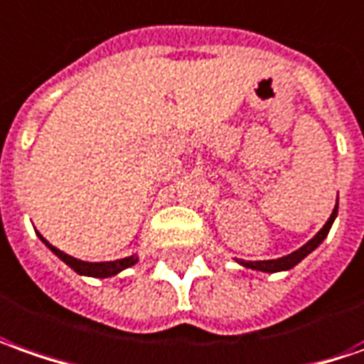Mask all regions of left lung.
Segmentation results:
<instances>
[{"label":"left lung","instance_id":"obj_1","mask_svg":"<svg viewBox=\"0 0 364 364\" xmlns=\"http://www.w3.org/2000/svg\"><path fill=\"white\" fill-rule=\"evenodd\" d=\"M337 210H339V198H337V204H335V210H333V214H331V218L327 220V224L321 228L319 232H317V235L313 237V240H309L307 244L303 245V247H299L297 252H293V254L289 255H283V257H277V259H265V262H240L244 267H252V269H257V272H267V273H275V272H285V269H291V267H295L297 263L301 262L305 255H309L317 247V245L327 237V234H329L331 225H333V222H335V218H337Z\"/></svg>","mask_w":364,"mask_h":364}]
</instances>
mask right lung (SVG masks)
Masks as SVG:
<instances>
[{
  "instance_id": "obj_1",
  "label": "right lung",
  "mask_w": 364,
  "mask_h": 364,
  "mask_svg": "<svg viewBox=\"0 0 364 364\" xmlns=\"http://www.w3.org/2000/svg\"><path fill=\"white\" fill-rule=\"evenodd\" d=\"M41 237V242H43L49 250H51L53 254L57 255V257H61L63 262L67 263L71 269L79 273V275H91V277H110V275H117L122 269H127L130 265H134V263L139 262V257H134V255H130V257H124V259H117V262H101V263H91V262H81V259H77V257H71V255H67L61 250H57L55 245H51L47 240H45L43 235L37 234Z\"/></svg>"
}]
</instances>
